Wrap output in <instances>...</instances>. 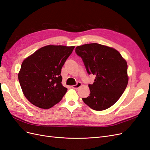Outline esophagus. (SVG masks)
<instances>
[{"instance_id": "obj_1", "label": "esophagus", "mask_w": 150, "mask_h": 150, "mask_svg": "<svg viewBox=\"0 0 150 150\" xmlns=\"http://www.w3.org/2000/svg\"><path fill=\"white\" fill-rule=\"evenodd\" d=\"M81 86H82V84H81V82H78V83H77L76 84L72 86V88L75 89H78L79 88H80Z\"/></svg>"}]
</instances>
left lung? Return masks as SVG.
Wrapping results in <instances>:
<instances>
[{
    "label": "left lung",
    "instance_id": "8db88e82",
    "mask_svg": "<svg viewBox=\"0 0 150 150\" xmlns=\"http://www.w3.org/2000/svg\"><path fill=\"white\" fill-rule=\"evenodd\" d=\"M89 74L96 76L89 84V96L83 98L85 104L96 111L110 108L121 96L128 83V65L114 48L97 43L76 47Z\"/></svg>",
    "mask_w": 150,
    "mask_h": 150
}]
</instances>
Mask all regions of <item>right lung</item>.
Segmentation results:
<instances>
[{
  "mask_svg": "<svg viewBox=\"0 0 150 150\" xmlns=\"http://www.w3.org/2000/svg\"><path fill=\"white\" fill-rule=\"evenodd\" d=\"M74 47L48 45L22 62L18 79L25 97L34 106L47 110L64 96L67 89L61 83V69Z\"/></svg>",
  "mask_w": 150,
  "mask_h": 150,
  "instance_id": "add662e5",
  "label": "right lung"
}]
</instances>
